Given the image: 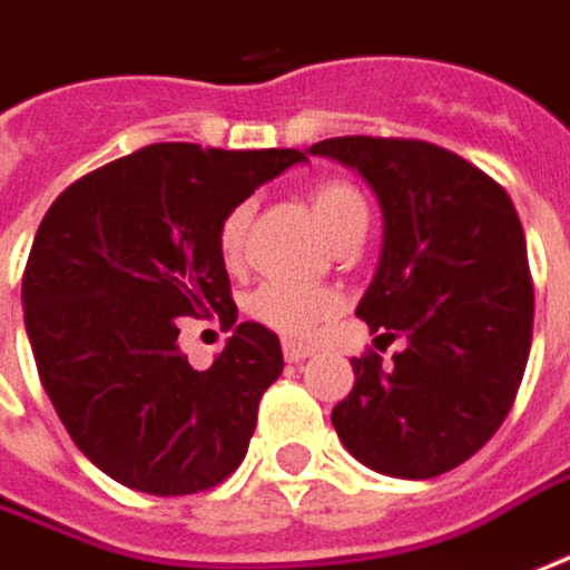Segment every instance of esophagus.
<instances>
[{
  "label": "esophagus",
  "mask_w": 570,
  "mask_h": 570,
  "mask_svg": "<svg viewBox=\"0 0 570 570\" xmlns=\"http://www.w3.org/2000/svg\"><path fill=\"white\" fill-rule=\"evenodd\" d=\"M284 357L289 363H299V360L312 357V344H303V341H284Z\"/></svg>",
  "instance_id": "1"
}]
</instances>
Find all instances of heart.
I'll return each mask as SVG.
<instances>
[{"label":"heart","instance_id":"b5f03b06","mask_svg":"<svg viewBox=\"0 0 570 570\" xmlns=\"http://www.w3.org/2000/svg\"><path fill=\"white\" fill-rule=\"evenodd\" d=\"M309 207L315 223L332 242L344 238L354 229H366V223H370V207H366L363 194L347 181H322L318 187H312ZM248 219H252L248 207H236L219 226V255L229 267H238L245 258ZM248 309L258 322L277 328V332L303 334L337 309V296L325 286L271 281L255 289Z\"/></svg>","mask_w":570,"mask_h":570}]
</instances>
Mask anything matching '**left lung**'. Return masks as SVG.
Listing matches in <instances>:
<instances>
[{
	"label": "left lung",
	"mask_w": 570,
	"mask_h": 570,
	"mask_svg": "<svg viewBox=\"0 0 570 570\" xmlns=\"http://www.w3.org/2000/svg\"><path fill=\"white\" fill-rule=\"evenodd\" d=\"M312 156L360 171L383 210V248L357 315L385 366L354 357L332 411L347 453L392 479H433L475 456L504 424L532 344L527 238L508 190L421 139L334 137Z\"/></svg>",
	"instance_id": "8db88e82"
}]
</instances>
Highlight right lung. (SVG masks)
Returning <instances> with one entry per match:
<instances>
[{"mask_svg":"<svg viewBox=\"0 0 570 570\" xmlns=\"http://www.w3.org/2000/svg\"><path fill=\"white\" fill-rule=\"evenodd\" d=\"M299 149L156 142L69 185L40 223L21 281L40 383L72 443L134 491L175 498L233 475L281 337L236 322L219 226ZM181 314L234 328L210 371L177 347Z\"/></svg>","mask_w":570,"mask_h":570,"instance_id":"obj_1","label":"right lung"}]
</instances>
